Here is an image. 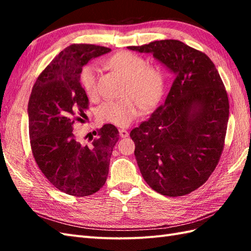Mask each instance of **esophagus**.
I'll list each match as a JSON object with an SVG mask.
<instances>
[{
	"instance_id": "1",
	"label": "esophagus",
	"mask_w": 251,
	"mask_h": 251,
	"mask_svg": "<svg viewBox=\"0 0 251 251\" xmlns=\"http://www.w3.org/2000/svg\"><path fill=\"white\" fill-rule=\"evenodd\" d=\"M128 131H127L126 129H120V137L121 138H126L128 137Z\"/></svg>"
}]
</instances>
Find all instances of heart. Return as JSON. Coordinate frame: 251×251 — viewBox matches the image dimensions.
<instances>
[{
	"label": "heart",
	"instance_id": "obj_1",
	"mask_svg": "<svg viewBox=\"0 0 251 251\" xmlns=\"http://www.w3.org/2000/svg\"><path fill=\"white\" fill-rule=\"evenodd\" d=\"M106 66L126 79L125 95L132 96L122 100L105 101L99 106L98 116L101 121L116 126H128L140 114L141 102L145 108H151L161 99L164 74L157 68L146 67V60L130 51L117 52L106 60ZM97 79L98 69L94 65L83 68L81 83L88 97L97 95Z\"/></svg>",
	"mask_w": 251,
	"mask_h": 251
}]
</instances>
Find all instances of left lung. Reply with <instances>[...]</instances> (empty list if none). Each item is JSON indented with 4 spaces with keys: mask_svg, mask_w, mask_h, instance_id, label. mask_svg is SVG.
Here are the masks:
<instances>
[{
    "mask_svg": "<svg viewBox=\"0 0 251 251\" xmlns=\"http://www.w3.org/2000/svg\"><path fill=\"white\" fill-rule=\"evenodd\" d=\"M128 50L152 54L174 77L165 102L130 131L142 177L157 193L189 194L210 177L223 150L230 108L225 85L209 57L180 41Z\"/></svg>",
    "mask_w": 251,
    "mask_h": 251,
    "instance_id": "8db88e82",
    "label": "left lung"
}]
</instances>
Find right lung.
Here are the masks:
<instances>
[{
	"label": "right lung",
	"instance_id": "obj_1",
	"mask_svg": "<svg viewBox=\"0 0 251 251\" xmlns=\"http://www.w3.org/2000/svg\"><path fill=\"white\" fill-rule=\"evenodd\" d=\"M111 50L73 44L58 54L40 74L28 103L31 149L37 166L63 193L87 196L105 183L119 130L105 124L92 145L83 146L73 135L74 121H83L88 98L81 86L82 69ZM79 115L78 118L77 115Z\"/></svg>",
	"mask_w": 251,
	"mask_h": 251
}]
</instances>
